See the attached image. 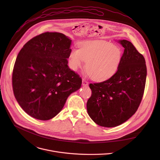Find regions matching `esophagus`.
Returning <instances> with one entry per match:
<instances>
[{
  "label": "esophagus",
  "instance_id": "esophagus-1",
  "mask_svg": "<svg viewBox=\"0 0 160 160\" xmlns=\"http://www.w3.org/2000/svg\"><path fill=\"white\" fill-rule=\"evenodd\" d=\"M88 85V82L86 81L85 80L83 79V80H82V85H83V86H87Z\"/></svg>",
  "mask_w": 160,
  "mask_h": 160
}]
</instances>
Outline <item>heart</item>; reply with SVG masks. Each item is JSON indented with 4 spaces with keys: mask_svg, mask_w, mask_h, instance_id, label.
I'll return each mask as SVG.
<instances>
[{
    "mask_svg": "<svg viewBox=\"0 0 160 160\" xmlns=\"http://www.w3.org/2000/svg\"><path fill=\"white\" fill-rule=\"evenodd\" d=\"M122 58L120 49L111 43L96 40L80 43L79 49L70 54V65L73 71L82 69L87 62L89 76L98 82L106 80L117 72Z\"/></svg>",
    "mask_w": 160,
    "mask_h": 160,
    "instance_id": "obj_1",
    "label": "heart"
}]
</instances>
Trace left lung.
Listing matches in <instances>:
<instances>
[{
    "mask_svg": "<svg viewBox=\"0 0 160 160\" xmlns=\"http://www.w3.org/2000/svg\"><path fill=\"white\" fill-rule=\"evenodd\" d=\"M118 42L125 49L117 72L106 81L89 84L92 95L87 102L90 118L98 125L109 128L123 123L138 110L147 75L144 56L130 42Z\"/></svg>",
    "mask_w": 160,
    "mask_h": 160,
    "instance_id": "1",
    "label": "left lung"
}]
</instances>
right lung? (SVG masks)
I'll list each match as a JSON object with an SVG mask.
<instances>
[{
    "mask_svg": "<svg viewBox=\"0 0 160 160\" xmlns=\"http://www.w3.org/2000/svg\"><path fill=\"white\" fill-rule=\"evenodd\" d=\"M72 40L58 32H45L26 43L12 72L16 99L28 115L48 120L62 110L82 79L68 66Z\"/></svg>",
    "mask_w": 160,
    "mask_h": 160,
    "instance_id": "1",
    "label": "right lung"
}]
</instances>
